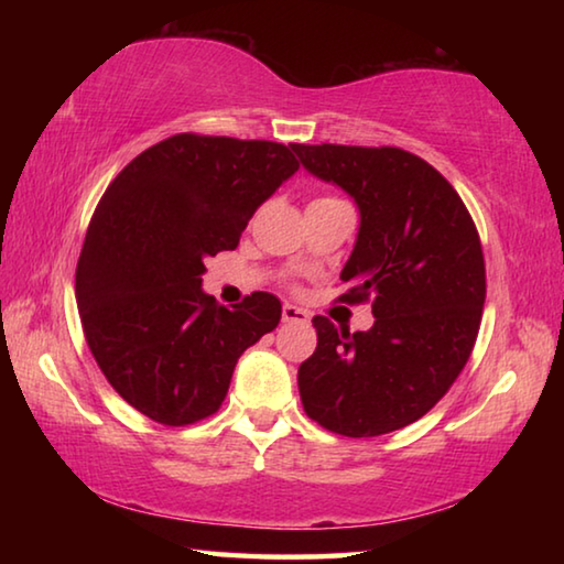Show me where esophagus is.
I'll use <instances>...</instances> for the list:
<instances>
[{"label": "esophagus", "mask_w": 564, "mask_h": 564, "mask_svg": "<svg viewBox=\"0 0 564 564\" xmlns=\"http://www.w3.org/2000/svg\"><path fill=\"white\" fill-rule=\"evenodd\" d=\"M281 316L285 323H308L311 321L308 311H303V308H299V305H291V303L283 305Z\"/></svg>", "instance_id": "34e87169"}]
</instances>
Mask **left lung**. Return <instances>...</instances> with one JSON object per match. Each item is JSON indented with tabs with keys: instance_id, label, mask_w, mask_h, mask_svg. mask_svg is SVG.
Instances as JSON below:
<instances>
[{
	"instance_id": "8db88e82",
	"label": "left lung",
	"mask_w": 564,
	"mask_h": 564,
	"mask_svg": "<svg viewBox=\"0 0 564 564\" xmlns=\"http://www.w3.org/2000/svg\"><path fill=\"white\" fill-rule=\"evenodd\" d=\"M303 169L352 198L360 224L340 281L373 299L370 330L316 316L299 368L305 413L333 433L373 437L423 417L470 358L485 303L480 238L455 188L403 149L291 144Z\"/></svg>"
}]
</instances>
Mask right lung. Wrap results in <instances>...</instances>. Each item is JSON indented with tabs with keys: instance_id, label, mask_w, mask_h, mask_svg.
I'll return each instance as SVG.
<instances>
[{
	"instance_id": "obj_1",
	"label": "right lung",
	"mask_w": 564,
	"mask_h": 564,
	"mask_svg": "<svg viewBox=\"0 0 564 564\" xmlns=\"http://www.w3.org/2000/svg\"><path fill=\"white\" fill-rule=\"evenodd\" d=\"M295 171L291 147L178 133L104 191L76 265V305L101 373L139 413L174 427L216 413L241 352L279 326L273 293L224 308L202 273Z\"/></svg>"
}]
</instances>
